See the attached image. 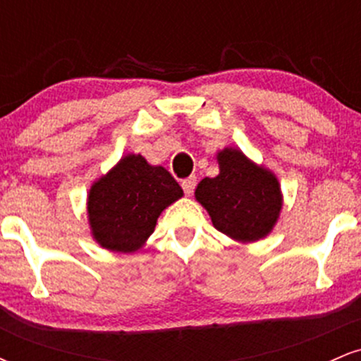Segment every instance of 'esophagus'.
<instances>
[{"label": "esophagus", "instance_id": "obj_1", "mask_svg": "<svg viewBox=\"0 0 361 361\" xmlns=\"http://www.w3.org/2000/svg\"><path fill=\"white\" fill-rule=\"evenodd\" d=\"M181 186H183V192L186 195H192L195 186H197V178L195 176H190V178H185L183 181H181Z\"/></svg>", "mask_w": 361, "mask_h": 361}]
</instances>
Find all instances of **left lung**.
Here are the masks:
<instances>
[{
    "mask_svg": "<svg viewBox=\"0 0 361 361\" xmlns=\"http://www.w3.org/2000/svg\"><path fill=\"white\" fill-rule=\"evenodd\" d=\"M219 175L204 178L195 198L214 227L238 243H256L271 233L283 207L280 181L271 169L256 164L241 149L217 152Z\"/></svg>",
    "mask_w": 361,
    "mask_h": 361,
    "instance_id": "obj_1",
    "label": "left lung"
}]
</instances>
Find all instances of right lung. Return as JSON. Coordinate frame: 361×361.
Here are the masks:
<instances>
[{
	"instance_id": "obj_1",
	"label": "right lung",
	"mask_w": 361,
	"mask_h": 361,
	"mask_svg": "<svg viewBox=\"0 0 361 361\" xmlns=\"http://www.w3.org/2000/svg\"><path fill=\"white\" fill-rule=\"evenodd\" d=\"M183 197V190L163 166L140 154H127L91 185L86 214L91 235L103 250L135 252L154 233L164 209Z\"/></svg>"
}]
</instances>
